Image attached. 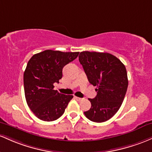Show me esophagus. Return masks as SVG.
<instances>
[{"instance_id":"obj_1","label":"esophagus","mask_w":152,"mask_h":152,"mask_svg":"<svg viewBox=\"0 0 152 152\" xmlns=\"http://www.w3.org/2000/svg\"><path fill=\"white\" fill-rule=\"evenodd\" d=\"M75 98L77 100V101H82V100H83V98H79V97H75Z\"/></svg>"}]
</instances>
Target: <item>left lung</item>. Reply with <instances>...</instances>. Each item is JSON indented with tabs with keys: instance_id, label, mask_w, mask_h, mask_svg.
<instances>
[{
	"instance_id": "1",
	"label": "left lung",
	"mask_w": 152,
	"mask_h": 152,
	"mask_svg": "<svg viewBox=\"0 0 152 152\" xmlns=\"http://www.w3.org/2000/svg\"><path fill=\"white\" fill-rule=\"evenodd\" d=\"M79 61L90 84L97 86V95L88 100L91 108L84 112L93 122L109 120L117 113L128 88L125 65L116 57L106 52H80Z\"/></svg>"
}]
</instances>
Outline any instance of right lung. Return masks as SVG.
I'll list each match as a JSON object with an SVG mask.
<instances>
[{
    "label": "right lung",
    "mask_w": 152,
    "mask_h": 152,
    "mask_svg": "<svg viewBox=\"0 0 152 152\" xmlns=\"http://www.w3.org/2000/svg\"><path fill=\"white\" fill-rule=\"evenodd\" d=\"M79 52L45 50L33 55L23 74L26 103L40 120L52 121L64 113L73 95L54 90L62 77V69L77 57Z\"/></svg>",
    "instance_id": "add662e5"
}]
</instances>
